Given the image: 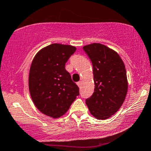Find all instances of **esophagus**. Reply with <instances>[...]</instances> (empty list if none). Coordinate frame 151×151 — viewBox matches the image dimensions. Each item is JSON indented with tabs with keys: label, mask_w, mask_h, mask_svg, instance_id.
Wrapping results in <instances>:
<instances>
[{
	"label": "esophagus",
	"mask_w": 151,
	"mask_h": 151,
	"mask_svg": "<svg viewBox=\"0 0 151 151\" xmlns=\"http://www.w3.org/2000/svg\"><path fill=\"white\" fill-rule=\"evenodd\" d=\"M77 84V85H78L79 88H80L81 85H82V82H78Z\"/></svg>",
	"instance_id": "1"
}]
</instances>
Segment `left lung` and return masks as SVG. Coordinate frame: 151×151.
Here are the masks:
<instances>
[{
	"label": "left lung",
	"instance_id": "1",
	"mask_svg": "<svg viewBox=\"0 0 151 151\" xmlns=\"http://www.w3.org/2000/svg\"><path fill=\"white\" fill-rule=\"evenodd\" d=\"M83 50L93 66L94 93L85 100L90 112L98 119H106L123 104L127 93V72L116 52L106 45L93 43Z\"/></svg>",
	"mask_w": 151,
	"mask_h": 151
}]
</instances>
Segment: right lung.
Listing matches in <instances>:
<instances>
[{
    "mask_svg": "<svg viewBox=\"0 0 151 151\" xmlns=\"http://www.w3.org/2000/svg\"><path fill=\"white\" fill-rule=\"evenodd\" d=\"M76 47L51 44L35 56L29 75L32 99L38 110L52 118L63 115L80 95L65 64Z\"/></svg>",
    "mask_w": 151,
    "mask_h": 151,
    "instance_id": "right-lung-1",
    "label": "right lung"
}]
</instances>
